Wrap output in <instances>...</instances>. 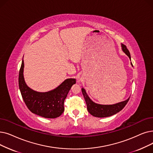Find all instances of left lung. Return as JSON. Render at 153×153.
<instances>
[{"label": "left lung", "mask_w": 153, "mask_h": 153, "mask_svg": "<svg viewBox=\"0 0 153 153\" xmlns=\"http://www.w3.org/2000/svg\"><path fill=\"white\" fill-rule=\"evenodd\" d=\"M121 48L123 51L129 57L131 61L130 53L128 49L126 48V46L121 44ZM131 64L132 66V62H131ZM82 92L86 104H87V108L88 112L93 116L97 117H106L117 114V112L121 111L125 107L126 104L129 101V99L130 97H129L128 99H126V101L118 102L114 104L104 105L99 104L92 101L90 99V97L88 96L87 93H86L85 90L83 88H82Z\"/></svg>", "instance_id": "1"}]
</instances>
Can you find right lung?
I'll use <instances>...</instances> for the list:
<instances>
[{
  "label": "right lung",
  "mask_w": 153,
  "mask_h": 153,
  "mask_svg": "<svg viewBox=\"0 0 153 153\" xmlns=\"http://www.w3.org/2000/svg\"><path fill=\"white\" fill-rule=\"evenodd\" d=\"M24 57V56H23ZM24 63L22 59L19 75V85L22 97L28 109L35 114L45 118H56L64 111V102L75 79H67L57 87L48 92H38L30 88L24 77Z\"/></svg>",
  "instance_id": "right-lung-1"
}]
</instances>
